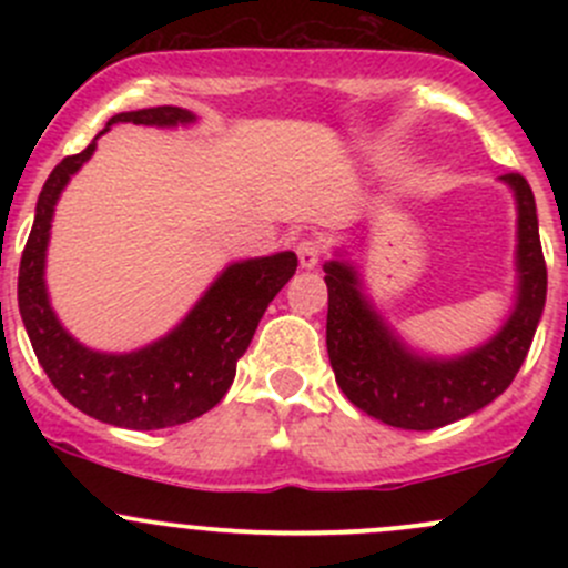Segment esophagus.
<instances>
[{"label":"esophagus","mask_w":568,"mask_h":568,"mask_svg":"<svg viewBox=\"0 0 568 568\" xmlns=\"http://www.w3.org/2000/svg\"><path fill=\"white\" fill-rule=\"evenodd\" d=\"M321 252H324V247H321L318 239H300V242H296V255H300L302 268H316L321 261Z\"/></svg>","instance_id":"esophagus-1"}]
</instances>
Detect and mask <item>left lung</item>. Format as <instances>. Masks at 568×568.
<instances>
[{
  "instance_id": "8db88e82",
  "label": "left lung",
  "mask_w": 568,
  "mask_h": 568,
  "mask_svg": "<svg viewBox=\"0 0 568 568\" xmlns=\"http://www.w3.org/2000/svg\"><path fill=\"white\" fill-rule=\"evenodd\" d=\"M500 181L517 200V296L500 329L469 352L434 357L412 348L365 294L346 250L324 263L326 352L335 382L354 406L387 426L432 432L462 420L506 393L528 357L547 300V266L528 181L519 173Z\"/></svg>"
}]
</instances>
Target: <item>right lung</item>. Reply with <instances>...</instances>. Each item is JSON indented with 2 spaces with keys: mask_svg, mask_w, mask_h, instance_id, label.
<instances>
[{
  "mask_svg": "<svg viewBox=\"0 0 568 568\" xmlns=\"http://www.w3.org/2000/svg\"><path fill=\"white\" fill-rule=\"evenodd\" d=\"M194 120L197 114L181 106L136 109L109 118L101 134L114 123L175 129L192 125ZM95 140L77 156L62 159L43 183L36 225L19 268L21 321L51 385L84 415L134 432L181 426L220 404L233 385L236 363L247 352L257 321L280 288L294 277L296 255L274 252L225 266L181 324L148 346L123 354L84 346L60 324L51 307L45 291V250L57 200L71 175L93 156Z\"/></svg>",
  "mask_w": 568,
  "mask_h": 568,
  "instance_id": "right-lung-1",
  "label": "right lung"
}]
</instances>
